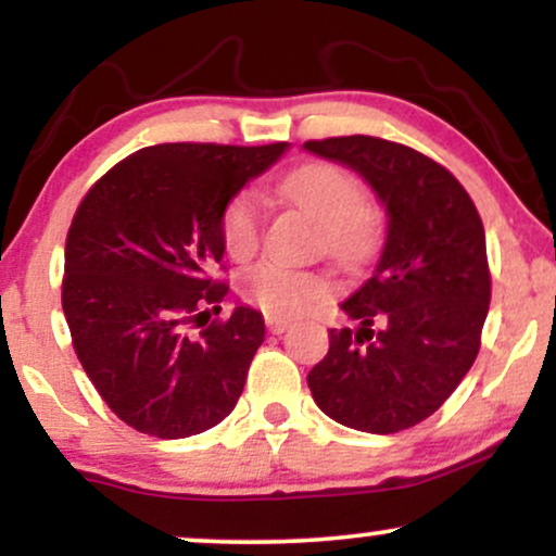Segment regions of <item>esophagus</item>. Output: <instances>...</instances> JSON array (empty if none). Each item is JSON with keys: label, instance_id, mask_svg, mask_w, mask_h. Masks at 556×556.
I'll use <instances>...</instances> for the list:
<instances>
[{"label": "esophagus", "instance_id": "esophagus-1", "mask_svg": "<svg viewBox=\"0 0 556 556\" xmlns=\"http://www.w3.org/2000/svg\"><path fill=\"white\" fill-rule=\"evenodd\" d=\"M266 327H269L271 334H282V331L290 329V321L287 318H277V316H266Z\"/></svg>", "mask_w": 556, "mask_h": 556}]
</instances>
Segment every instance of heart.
Here are the masks:
<instances>
[{"label":"heart","instance_id":"obj_1","mask_svg":"<svg viewBox=\"0 0 556 556\" xmlns=\"http://www.w3.org/2000/svg\"><path fill=\"white\" fill-rule=\"evenodd\" d=\"M279 190L321 227V245L331 258L358 261L366 256L374 238V216L366 208V190L350 172L329 162H311L290 172ZM219 232L229 256H253L264 232V206L258 195L240 190L229 198L219 219ZM242 290L264 314L292 318L327 300L331 285L314 269H292L266 261L242 277Z\"/></svg>","mask_w":556,"mask_h":556}]
</instances>
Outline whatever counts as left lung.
<instances>
[{
  "label": "left lung",
  "mask_w": 556,
  "mask_h": 556,
  "mask_svg": "<svg viewBox=\"0 0 556 556\" xmlns=\"http://www.w3.org/2000/svg\"><path fill=\"white\" fill-rule=\"evenodd\" d=\"M303 146L361 172L389 216L379 264L342 303L358 329H329L311 394L350 429L405 431L444 405L481 348L491 300L483 222L457 177L410 146L374 136Z\"/></svg>",
  "instance_id": "8db88e82"
}]
</instances>
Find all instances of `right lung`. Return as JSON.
<instances>
[{
  "mask_svg": "<svg viewBox=\"0 0 556 556\" xmlns=\"http://www.w3.org/2000/svg\"><path fill=\"white\" fill-rule=\"evenodd\" d=\"M287 143L140 149L83 195L65 242L62 311L83 371L130 429L185 439L225 420L264 342V316L214 318L225 203Z\"/></svg>",
  "mask_w": 556,
  "mask_h": 556,
  "instance_id": "1",
  "label": "right lung"
}]
</instances>
